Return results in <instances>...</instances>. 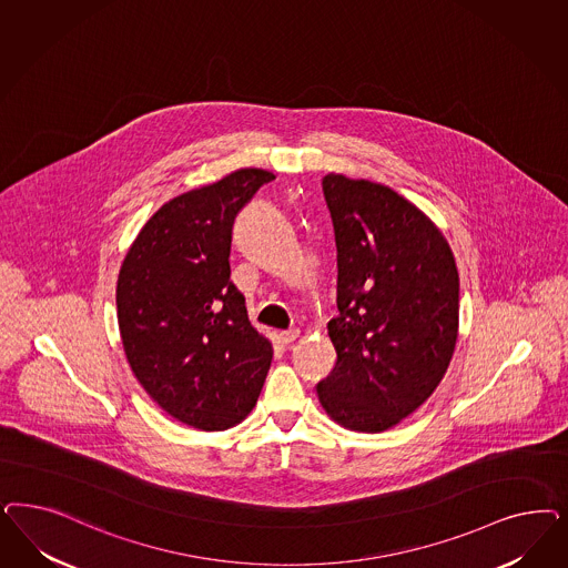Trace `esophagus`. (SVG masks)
Here are the masks:
<instances>
[{"label":"esophagus","mask_w":568,"mask_h":568,"mask_svg":"<svg viewBox=\"0 0 568 568\" xmlns=\"http://www.w3.org/2000/svg\"><path fill=\"white\" fill-rule=\"evenodd\" d=\"M298 334H301L298 329H284V332H280V334H277V341H280L282 345H286V347H288V345H293L294 341L298 338Z\"/></svg>","instance_id":"esophagus-1"}]
</instances>
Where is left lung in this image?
Wrapping results in <instances>:
<instances>
[{
    "label": "left lung",
    "mask_w": 568,
    "mask_h": 568,
    "mask_svg": "<svg viewBox=\"0 0 568 568\" xmlns=\"http://www.w3.org/2000/svg\"><path fill=\"white\" fill-rule=\"evenodd\" d=\"M336 242V362L317 399L332 420L383 433L439 386L458 343L452 246L414 202L383 183L324 178Z\"/></svg>",
    "instance_id": "1"
}]
</instances>
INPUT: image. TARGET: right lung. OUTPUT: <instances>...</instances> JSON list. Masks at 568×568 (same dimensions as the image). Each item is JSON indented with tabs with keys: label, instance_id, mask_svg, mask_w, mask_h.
<instances>
[{
	"label": "right lung",
	"instance_id": "1",
	"mask_svg": "<svg viewBox=\"0 0 568 568\" xmlns=\"http://www.w3.org/2000/svg\"><path fill=\"white\" fill-rule=\"evenodd\" d=\"M263 169L165 202L129 246L116 280V317L129 367L150 399L199 430H225L255 407L274 348L248 322L230 282L232 227Z\"/></svg>",
	"mask_w": 568,
	"mask_h": 568
}]
</instances>
